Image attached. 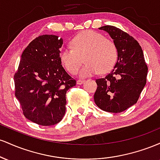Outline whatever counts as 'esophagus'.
Wrapping results in <instances>:
<instances>
[{
    "mask_svg": "<svg viewBox=\"0 0 160 160\" xmlns=\"http://www.w3.org/2000/svg\"><path fill=\"white\" fill-rule=\"evenodd\" d=\"M83 82H84V80H78V81H77V83H78V85H80V84H82Z\"/></svg>",
    "mask_w": 160,
    "mask_h": 160,
    "instance_id": "34e87169",
    "label": "esophagus"
}]
</instances>
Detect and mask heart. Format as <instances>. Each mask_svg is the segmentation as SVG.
<instances>
[{"label":"heart","mask_w":160,"mask_h":160,"mask_svg":"<svg viewBox=\"0 0 160 160\" xmlns=\"http://www.w3.org/2000/svg\"><path fill=\"white\" fill-rule=\"evenodd\" d=\"M71 43L72 47H62L59 57L66 70L72 74L78 72L84 57L86 62L79 72L82 78L92 76L100 71L107 72L117 59L118 52L115 43L101 33L83 32L75 37Z\"/></svg>","instance_id":"heart-1"}]
</instances>
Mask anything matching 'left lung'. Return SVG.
Returning a JSON list of instances; mask_svg holds the SVG:
<instances>
[{
    "label": "left lung",
    "instance_id": "obj_1",
    "mask_svg": "<svg viewBox=\"0 0 160 160\" xmlns=\"http://www.w3.org/2000/svg\"><path fill=\"white\" fill-rule=\"evenodd\" d=\"M107 32L118 52L113 69L95 80L96 105L104 111L120 113L135 104L146 85L148 66L140 44L133 37L112 25L99 28Z\"/></svg>",
    "mask_w": 160,
    "mask_h": 160
}]
</instances>
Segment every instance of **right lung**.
<instances>
[{"label": "right lung", "mask_w": 160, "mask_h": 160, "mask_svg": "<svg viewBox=\"0 0 160 160\" xmlns=\"http://www.w3.org/2000/svg\"><path fill=\"white\" fill-rule=\"evenodd\" d=\"M63 40L44 34L33 40L14 74L15 95L28 120L40 126L57 124L65 113L66 92L76 85L62 67Z\"/></svg>", "instance_id": "obj_1"}]
</instances>
